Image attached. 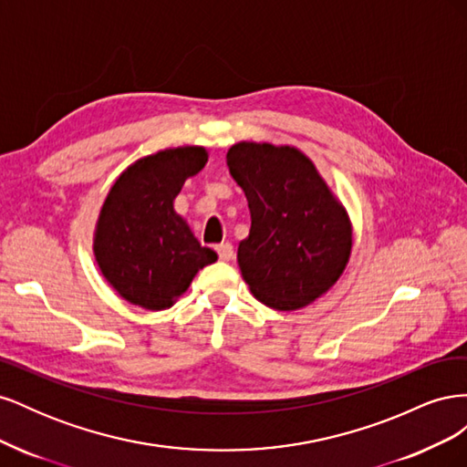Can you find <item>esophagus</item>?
<instances>
[{"label": "esophagus", "mask_w": 467, "mask_h": 467, "mask_svg": "<svg viewBox=\"0 0 467 467\" xmlns=\"http://www.w3.org/2000/svg\"><path fill=\"white\" fill-rule=\"evenodd\" d=\"M216 251H218V255H220L222 261H232L234 259V245L232 244H220L216 247Z\"/></svg>", "instance_id": "1"}]
</instances>
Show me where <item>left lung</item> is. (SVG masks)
Returning <instances> with one entry per match:
<instances>
[{
  "label": "left lung",
  "mask_w": 467,
  "mask_h": 467,
  "mask_svg": "<svg viewBox=\"0 0 467 467\" xmlns=\"http://www.w3.org/2000/svg\"><path fill=\"white\" fill-rule=\"evenodd\" d=\"M225 160L251 210L249 235L237 247L251 294L278 312L316 302L350 259L347 208L294 146L237 142Z\"/></svg>",
  "instance_id": "obj_1"
}]
</instances>
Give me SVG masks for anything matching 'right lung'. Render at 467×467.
Listing matches in <instances>:
<instances>
[{"mask_svg": "<svg viewBox=\"0 0 467 467\" xmlns=\"http://www.w3.org/2000/svg\"><path fill=\"white\" fill-rule=\"evenodd\" d=\"M206 161L202 146L165 148L136 160L112 182L95 223L93 255L105 280L132 306L171 307L196 273L216 263V251L201 245L173 206Z\"/></svg>", "mask_w": 467, "mask_h": 467, "instance_id": "add662e5", "label": "right lung"}]
</instances>
